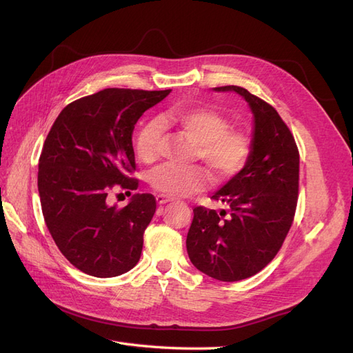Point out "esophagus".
Returning a JSON list of instances; mask_svg holds the SVG:
<instances>
[{"mask_svg":"<svg viewBox=\"0 0 353 353\" xmlns=\"http://www.w3.org/2000/svg\"><path fill=\"white\" fill-rule=\"evenodd\" d=\"M156 200H157L159 205H166V203L172 201L174 199H170V197H168V196H165V194H157V196H156Z\"/></svg>","mask_w":353,"mask_h":353,"instance_id":"1","label":"esophagus"}]
</instances>
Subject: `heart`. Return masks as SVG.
<instances>
[{"label": "heart", "instance_id": "1", "mask_svg": "<svg viewBox=\"0 0 353 353\" xmlns=\"http://www.w3.org/2000/svg\"><path fill=\"white\" fill-rule=\"evenodd\" d=\"M163 126L178 128L197 143V157L216 183L236 176L249 162L252 143L248 134L232 130L225 116L209 108L170 109L159 122L144 123L135 138V153L143 162L152 163L159 157ZM150 184L169 197H184L205 188L208 178L199 166L163 165L153 170Z\"/></svg>", "mask_w": 353, "mask_h": 353}]
</instances>
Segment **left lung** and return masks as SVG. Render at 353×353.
I'll return each instance as SVG.
<instances>
[{
  "instance_id": "1",
  "label": "left lung",
  "mask_w": 353,
  "mask_h": 353,
  "mask_svg": "<svg viewBox=\"0 0 353 353\" xmlns=\"http://www.w3.org/2000/svg\"><path fill=\"white\" fill-rule=\"evenodd\" d=\"M254 116L252 154L240 174L210 199L227 203L219 213L197 206L187 234L188 258L219 281L258 274L279 253L294 219L299 196V150L292 131L271 104L236 85Z\"/></svg>"
}]
</instances>
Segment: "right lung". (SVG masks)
Wrapping results in <instances>:
<instances>
[{
    "instance_id": "1",
    "label": "right lung",
    "mask_w": 353,
    "mask_h": 353,
    "mask_svg": "<svg viewBox=\"0 0 353 353\" xmlns=\"http://www.w3.org/2000/svg\"><path fill=\"white\" fill-rule=\"evenodd\" d=\"M169 92L105 88L68 104L46 138L38 165L42 215L59 250L85 274L109 279L140 261L156 199L134 194L117 208L109 194L138 188L134 126Z\"/></svg>"
}]
</instances>
